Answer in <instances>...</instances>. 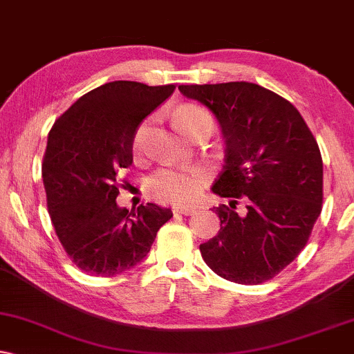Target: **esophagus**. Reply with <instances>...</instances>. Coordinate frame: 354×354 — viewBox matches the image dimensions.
Wrapping results in <instances>:
<instances>
[{
    "mask_svg": "<svg viewBox=\"0 0 354 354\" xmlns=\"http://www.w3.org/2000/svg\"><path fill=\"white\" fill-rule=\"evenodd\" d=\"M172 212L178 213V215H192V213H195L197 210L192 207H174Z\"/></svg>",
    "mask_w": 354,
    "mask_h": 354,
    "instance_id": "obj_1",
    "label": "esophagus"
}]
</instances>
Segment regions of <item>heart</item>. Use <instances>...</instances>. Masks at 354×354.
<instances>
[{
  "label": "heart",
  "mask_w": 354,
  "mask_h": 354,
  "mask_svg": "<svg viewBox=\"0 0 354 354\" xmlns=\"http://www.w3.org/2000/svg\"><path fill=\"white\" fill-rule=\"evenodd\" d=\"M207 118H210V115L203 108L197 106V104H185L174 113V123L177 124L178 129L190 136L194 124L207 120ZM147 133H149V121L142 123L134 133V151L139 152L142 149ZM208 180H210V174L203 165H190V167L157 170L154 176L147 180V187H149L151 194L160 202L185 205L195 202L200 197Z\"/></svg>",
  "instance_id": "obj_1"
}]
</instances>
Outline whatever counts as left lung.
<instances>
[{"label": "left lung", "mask_w": 354, "mask_h": 354, "mask_svg": "<svg viewBox=\"0 0 354 354\" xmlns=\"http://www.w3.org/2000/svg\"><path fill=\"white\" fill-rule=\"evenodd\" d=\"M215 115L226 144L213 194L244 198L239 215L218 207L220 231L200 244L213 272L236 283L272 279L304 250L322 213L324 162L294 104L250 82L180 85ZM236 208V207H234Z\"/></svg>", "instance_id": "8db88e82"}]
</instances>
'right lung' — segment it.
Masks as SVG:
<instances>
[{
  "label": "right lung",
  "mask_w": 354,
  "mask_h": 354,
  "mask_svg": "<svg viewBox=\"0 0 354 354\" xmlns=\"http://www.w3.org/2000/svg\"><path fill=\"white\" fill-rule=\"evenodd\" d=\"M174 90L110 82L78 98L52 126L42 164L47 208L65 252L91 276L133 269L172 218L156 203L121 208L116 178L133 164L138 126Z\"/></svg>",
  "instance_id": "obj_1"
}]
</instances>
